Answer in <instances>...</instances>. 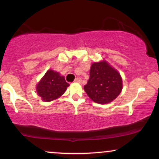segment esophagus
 Wrapping results in <instances>:
<instances>
[{
    "label": "esophagus",
    "mask_w": 159,
    "mask_h": 159,
    "mask_svg": "<svg viewBox=\"0 0 159 159\" xmlns=\"http://www.w3.org/2000/svg\"><path fill=\"white\" fill-rule=\"evenodd\" d=\"M75 83H81V79L80 78H75Z\"/></svg>",
    "instance_id": "1"
}]
</instances>
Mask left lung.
Returning <instances> with one entry per match:
<instances>
[{"label":"left lung","mask_w":159,"mask_h":159,"mask_svg":"<svg viewBox=\"0 0 159 159\" xmlns=\"http://www.w3.org/2000/svg\"><path fill=\"white\" fill-rule=\"evenodd\" d=\"M84 89L95 102L107 104L121 93L123 80L118 71L107 61L95 62L91 65L90 78Z\"/></svg>","instance_id":"obj_1"}]
</instances>
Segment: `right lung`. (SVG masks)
<instances>
[{
	"mask_svg": "<svg viewBox=\"0 0 159 159\" xmlns=\"http://www.w3.org/2000/svg\"><path fill=\"white\" fill-rule=\"evenodd\" d=\"M69 84L58 72L48 69L36 86V93L44 102H52L65 93Z\"/></svg>",
	"mask_w": 159,
	"mask_h": 159,
	"instance_id": "1",
	"label": "right lung"
}]
</instances>
